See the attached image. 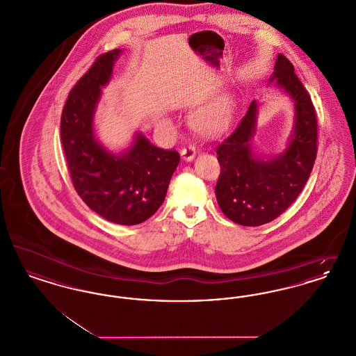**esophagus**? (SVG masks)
<instances>
[{
    "label": "esophagus",
    "mask_w": 356,
    "mask_h": 356,
    "mask_svg": "<svg viewBox=\"0 0 356 356\" xmlns=\"http://www.w3.org/2000/svg\"><path fill=\"white\" fill-rule=\"evenodd\" d=\"M196 156V148L195 145H186L181 149V157L186 161H192Z\"/></svg>",
    "instance_id": "obj_1"
}]
</instances>
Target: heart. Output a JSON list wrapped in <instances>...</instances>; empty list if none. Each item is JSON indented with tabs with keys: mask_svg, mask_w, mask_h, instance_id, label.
<instances>
[{
	"mask_svg": "<svg viewBox=\"0 0 356 356\" xmlns=\"http://www.w3.org/2000/svg\"><path fill=\"white\" fill-rule=\"evenodd\" d=\"M232 120V100L222 97L209 104L192 118L193 128L204 136H218L225 132Z\"/></svg>",
	"mask_w": 356,
	"mask_h": 356,
	"instance_id": "obj_1",
	"label": "heart"
}]
</instances>
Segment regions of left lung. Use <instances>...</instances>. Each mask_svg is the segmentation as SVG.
<instances>
[{"instance_id":"1","label":"left lung","mask_w":356,"mask_h":356,"mask_svg":"<svg viewBox=\"0 0 356 356\" xmlns=\"http://www.w3.org/2000/svg\"><path fill=\"white\" fill-rule=\"evenodd\" d=\"M295 102V131L286 152L261 160L251 152L257 115L252 102L245 116L218 147L220 175L215 193L222 213L240 225L257 227L280 216L296 200L318 153V119L311 96L283 54L277 56L271 81Z\"/></svg>"}]
</instances>
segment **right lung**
I'll return each instance as SVG.
<instances>
[{
    "label": "right lung",
    "instance_id": "obj_1",
    "mask_svg": "<svg viewBox=\"0 0 356 356\" xmlns=\"http://www.w3.org/2000/svg\"><path fill=\"white\" fill-rule=\"evenodd\" d=\"M120 49L100 54L69 92L61 115V143L73 186L84 203L106 220L135 225L149 219L164 202L180 161L137 135L124 154H112L93 132V115L102 85L112 76Z\"/></svg>",
    "mask_w": 356,
    "mask_h": 356
}]
</instances>
